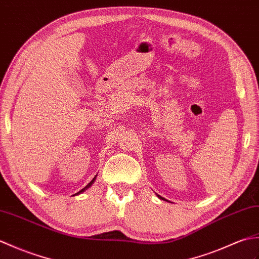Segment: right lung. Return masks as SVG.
<instances>
[{"instance_id":"1","label":"right lung","mask_w":259,"mask_h":259,"mask_svg":"<svg viewBox=\"0 0 259 259\" xmlns=\"http://www.w3.org/2000/svg\"><path fill=\"white\" fill-rule=\"evenodd\" d=\"M93 182H94V180H93V181H92V183H93ZM92 183H91V184H92ZM91 184H89V185H88V186H86L85 188H88V187H90V186H91ZM83 191H85V189H83ZM83 191H82V192H83Z\"/></svg>"}]
</instances>
